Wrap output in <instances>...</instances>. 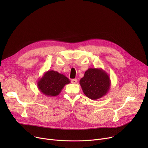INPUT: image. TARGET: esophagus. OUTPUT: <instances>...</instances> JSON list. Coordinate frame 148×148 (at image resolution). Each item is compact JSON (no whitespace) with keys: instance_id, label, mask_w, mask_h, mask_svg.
<instances>
[{"instance_id":"1","label":"esophagus","mask_w":148,"mask_h":148,"mask_svg":"<svg viewBox=\"0 0 148 148\" xmlns=\"http://www.w3.org/2000/svg\"><path fill=\"white\" fill-rule=\"evenodd\" d=\"M71 83H74V84H75L77 83V80L76 79H72L71 80Z\"/></svg>"}]
</instances>
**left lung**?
I'll return each mask as SVG.
<instances>
[{"label": "left lung", "instance_id": "left-lung-1", "mask_svg": "<svg viewBox=\"0 0 148 148\" xmlns=\"http://www.w3.org/2000/svg\"><path fill=\"white\" fill-rule=\"evenodd\" d=\"M80 84L85 95L96 100L107 94L111 80L109 75L102 68H89L80 79Z\"/></svg>", "mask_w": 148, "mask_h": 148}]
</instances>
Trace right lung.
Returning a JSON list of instances; mask_svg holds the SVG:
<instances>
[{"instance_id": "obj_1", "label": "right lung", "mask_w": 148, "mask_h": 148, "mask_svg": "<svg viewBox=\"0 0 148 148\" xmlns=\"http://www.w3.org/2000/svg\"><path fill=\"white\" fill-rule=\"evenodd\" d=\"M70 83L68 78L53 70L45 72L37 82L38 88L47 97H55L61 92L65 85Z\"/></svg>"}]
</instances>
